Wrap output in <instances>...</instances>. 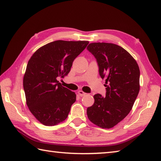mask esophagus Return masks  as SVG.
<instances>
[{"label": "esophagus", "instance_id": "obj_1", "mask_svg": "<svg viewBox=\"0 0 161 161\" xmlns=\"http://www.w3.org/2000/svg\"><path fill=\"white\" fill-rule=\"evenodd\" d=\"M77 93H78L79 95H80V96H81V97H83V96H84V95H86V93H84L83 91H79Z\"/></svg>", "mask_w": 161, "mask_h": 161}]
</instances>
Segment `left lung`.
Returning a JSON list of instances; mask_svg holds the SVG:
<instances>
[{
  "label": "left lung",
  "mask_w": 161,
  "mask_h": 161,
  "mask_svg": "<svg viewBox=\"0 0 161 161\" xmlns=\"http://www.w3.org/2000/svg\"><path fill=\"white\" fill-rule=\"evenodd\" d=\"M99 73L105 79L106 96L95 95L87 108L89 120L102 129L114 127L127 115L140 91V69L133 57L123 47L110 43H91Z\"/></svg>",
  "instance_id": "left-lung-1"
}]
</instances>
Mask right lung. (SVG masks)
I'll return each mask as SVG.
<instances>
[{"mask_svg":"<svg viewBox=\"0 0 161 161\" xmlns=\"http://www.w3.org/2000/svg\"><path fill=\"white\" fill-rule=\"evenodd\" d=\"M88 43L55 41L39 47L30 59L23 88L28 108L42 124L54 126L67 118L76 95L61 86L57 77L69 73L74 59Z\"/></svg>","mask_w":161,"mask_h":161,"instance_id":"1","label":"right lung"}]
</instances>
